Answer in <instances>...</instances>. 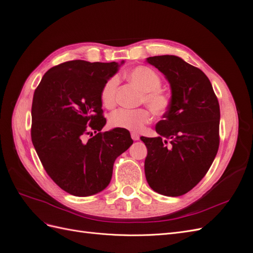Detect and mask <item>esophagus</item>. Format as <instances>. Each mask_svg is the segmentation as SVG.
<instances>
[{
	"label": "esophagus",
	"instance_id": "esophagus-1",
	"mask_svg": "<svg viewBox=\"0 0 253 253\" xmlns=\"http://www.w3.org/2000/svg\"><path fill=\"white\" fill-rule=\"evenodd\" d=\"M131 137H132L133 140H139V135L137 133H132Z\"/></svg>",
	"mask_w": 253,
	"mask_h": 253
}]
</instances>
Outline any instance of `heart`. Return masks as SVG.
Masks as SVG:
<instances>
[{"label": "heart", "instance_id": "obj_1", "mask_svg": "<svg viewBox=\"0 0 253 253\" xmlns=\"http://www.w3.org/2000/svg\"><path fill=\"white\" fill-rule=\"evenodd\" d=\"M127 78L142 91L141 101L148 105L153 114L159 116L167 112L170 105V99L165 91L160 89L162 80L156 72L147 66H138L127 73ZM118 82L117 77H112L104 83L101 89V100L108 108L115 104ZM150 120L151 114L145 109H119L110 117V122L114 127L125 128L132 132H140Z\"/></svg>", "mask_w": 253, "mask_h": 253}]
</instances>
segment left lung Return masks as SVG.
Returning a JSON list of instances; mask_svg holds the SVG:
<instances>
[{
	"instance_id": "8db88e82",
	"label": "left lung",
	"mask_w": 253,
	"mask_h": 253,
	"mask_svg": "<svg viewBox=\"0 0 253 253\" xmlns=\"http://www.w3.org/2000/svg\"><path fill=\"white\" fill-rule=\"evenodd\" d=\"M170 83L171 100L157 137L141 136L148 149L149 186L166 196H180L208 172L219 145V104L208 77L177 56L147 58Z\"/></svg>"
}]
</instances>
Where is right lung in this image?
<instances>
[{
	"label": "right lung",
	"mask_w": 253,
	"mask_h": 253,
	"mask_svg": "<svg viewBox=\"0 0 253 253\" xmlns=\"http://www.w3.org/2000/svg\"><path fill=\"white\" fill-rule=\"evenodd\" d=\"M124 63L67 61L45 73L35 90L33 144L50 178L72 195L89 196L104 190L115 159L133 143L125 128L101 133L106 124L101 89ZM89 133L93 137L86 141Z\"/></svg>",
	"instance_id": "right-lung-1"
}]
</instances>
